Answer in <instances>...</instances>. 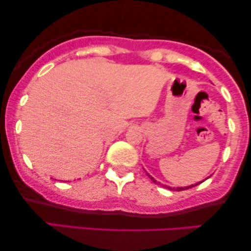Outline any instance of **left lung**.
<instances>
[{
	"label": "left lung",
	"instance_id": "1",
	"mask_svg": "<svg viewBox=\"0 0 251 251\" xmlns=\"http://www.w3.org/2000/svg\"><path fill=\"white\" fill-rule=\"evenodd\" d=\"M147 174V173H146ZM147 176H149L150 178H151V179H152V181H154V183H155V184H160V183H157V181L155 180V179H154V178L152 177V176H151V175H149V174H147ZM209 177H210V176H209ZM208 177V178H209ZM208 178H205V179H208ZM204 179V180H205ZM202 181H203V180H202ZM202 181H199V183H197V184H195V185H190V186H185V187H177V188H173V187H170V186H167V185H162V184H161V185H162V186L163 187H166V188H168V190H171V191H184V190H187V188H191V187H194V186H197V185H199V184H201L202 183Z\"/></svg>",
	"mask_w": 251,
	"mask_h": 251
}]
</instances>
